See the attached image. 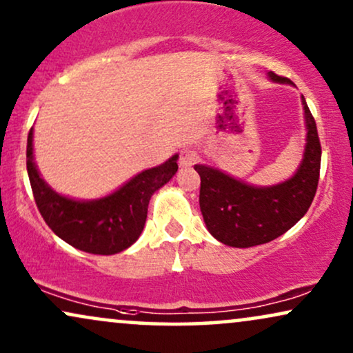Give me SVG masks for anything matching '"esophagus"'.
Returning a JSON list of instances; mask_svg holds the SVG:
<instances>
[{
  "label": "esophagus",
  "mask_w": 353,
  "mask_h": 353,
  "mask_svg": "<svg viewBox=\"0 0 353 353\" xmlns=\"http://www.w3.org/2000/svg\"><path fill=\"white\" fill-rule=\"evenodd\" d=\"M199 154L192 150H182L179 153V166L181 168H190L197 163Z\"/></svg>",
  "instance_id": "esophagus-1"
}]
</instances>
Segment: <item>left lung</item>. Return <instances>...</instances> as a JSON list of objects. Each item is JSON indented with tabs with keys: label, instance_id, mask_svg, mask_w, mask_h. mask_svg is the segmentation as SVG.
Returning a JSON list of instances; mask_svg holds the SVG:
<instances>
[{
	"label": "left lung",
	"instance_id": "left-lung-1",
	"mask_svg": "<svg viewBox=\"0 0 353 353\" xmlns=\"http://www.w3.org/2000/svg\"><path fill=\"white\" fill-rule=\"evenodd\" d=\"M275 83L293 84L270 71ZM306 146L298 171L270 187L249 185L220 169L195 164L200 176V210L213 238L231 248H251L274 241L296 225L313 202L319 182L321 143L314 117L301 96Z\"/></svg>",
	"mask_w": 353,
	"mask_h": 353
}]
</instances>
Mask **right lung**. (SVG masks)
Returning <instances> with one entry per match:
<instances>
[{"label":"right lung","instance_id":"1","mask_svg":"<svg viewBox=\"0 0 353 353\" xmlns=\"http://www.w3.org/2000/svg\"><path fill=\"white\" fill-rule=\"evenodd\" d=\"M34 128L28 137V174L37 208L58 238L89 254L110 256L130 248L143 231L151 195L177 172L174 154L166 163L137 174L110 195L74 200L57 194L34 163Z\"/></svg>","mask_w":353,"mask_h":353}]
</instances>
